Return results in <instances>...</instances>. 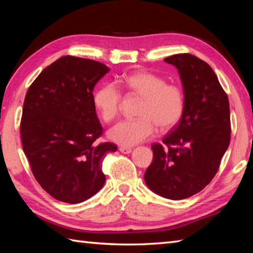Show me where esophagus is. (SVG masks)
<instances>
[{"label": "esophagus", "instance_id": "obj_1", "mask_svg": "<svg viewBox=\"0 0 253 253\" xmlns=\"http://www.w3.org/2000/svg\"><path fill=\"white\" fill-rule=\"evenodd\" d=\"M118 150H120L122 153H125V154H129L132 151V149L128 148V147H120V149Z\"/></svg>", "mask_w": 253, "mask_h": 253}]
</instances>
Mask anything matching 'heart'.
<instances>
[{"label": "heart", "instance_id": "b5f03b06", "mask_svg": "<svg viewBox=\"0 0 253 253\" xmlns=\"http://www.w3.org/2000/svg\"><path fill=\"white\" fill-rule=\"evenodd\" d=\"M118 85L127 93L141 98L136 120L117 123L107 131L113 142L131 147L151 138L155 126L160 130L174 127L185 111V93L176 84H168L157 74L138 72L124 76ZM94 105L101 118L106 123L114 121L121 110L122 94L116 85L109 84L94 93Z\"/></svg>", "mask_w": 253, "mask_h": 253}]
</instances>
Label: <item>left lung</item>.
Returning a JSON list of instances; mask_svg holds the SVG:
<instances>
[{
	"mask_svg": "<svg viewBox=\"0 0 253 253\" xmlns=\"http://www.w3.org/2000/svg\"><path fill=\"white\" fill-rule=\"evenodd\" d=\"M164 61L178 69L185 111L163 143L151 146L144 181L159 196L180 200L201 191L217 173L230 141L229 102L208 63L188 53Z\"/></svg>",
	"mask_w": 253,
	"mask_h": 253,
	"instance_id": "obj_1",
	"label": "left lung"
}]
</instances>
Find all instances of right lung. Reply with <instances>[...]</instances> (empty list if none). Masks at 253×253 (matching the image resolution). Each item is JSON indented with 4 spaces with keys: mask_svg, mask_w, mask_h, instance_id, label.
Masks as SVG:
<instances>
[{
    "mask_svg": "<svg viewBox=\"0 0 253 253\" xmlns=\"http://www.w3.org/2000/svg\"><path fill=\"white\" fill-rule=\"evenodd\" d=\"M109 71L89 58L62 56L27 91L20 122L23 150L36 180L58 201L84 202L105 182L102 162L117 147L94 143L103 128L92 91Z\"/></svg>",
    "mask_w": 253,
    "mask_h": 253,
    "instance_id": "1",
    "label": "right lung"
}]
</instances>
